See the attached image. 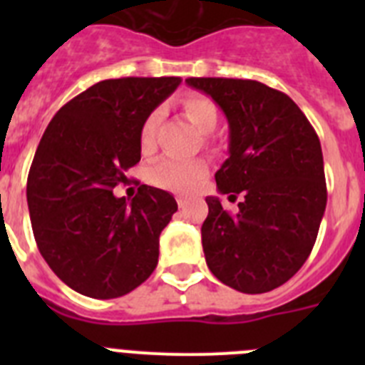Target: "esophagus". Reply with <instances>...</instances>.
Segmentation results:
<instances>
[{
  "instance_id": "obj_1",
  "label": "esophagus",
  "mask_w": 365,
  "mask_h": 365,
  "mask_svg": "<svg viewBox=\"0 0 365 365\" xmlns=\"http://www.w3.org/2000/svg\"><path fill=\"white\" fill-rule=\"evenodd\" d=\"M177 205H179V208H186V205H188V199L182 197V195H177Z\"/></svg>"
}]
</instances>
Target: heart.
Returning a JSON list of instances; mask_svg holds the SVG:
<instances>
[{"label":"heart","instance_id":"1","mask_svg":"<svg viewBox=\"0 0 365 365\" xmlns=\"http://www.w3.org/2000/svg\"><path fill=\"white\" fill-rule=\"evenodd\" d=\"M182 111H185V117L192 122V125L199 133L210 135L215 130V125H217V108L206 96H188L182 102ZM159 117L160 113L153 111L140 128V148L144 151L153 148ZM206 173H208V166L202 160L163 159L151 168L150 173H148V179L157 188L188 193L201 185Z\"/></svg>","mask_w":365,"mask_h":365}]
</instances>
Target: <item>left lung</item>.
<instances>
[{
	"instance_id": "obj_1",
	"label": "left lung",
	"mask_w": 365,
	"mask_h": 365,
	"mask_svg": "<svg viewBox=\"0 0 365 365\" xmlns=\"http://www.w3.org/2000/svg\"><path fill=\"white\" fill-rule=\"evenodd\" d=\"M228 120L221 193L243 195L237 214L206 197V265L235 291L261 294L294 276L314 247L327 205L320 138L292 98L256 80L188 78ZM228 197V199H230Z\"/></svg>"
}]
</instances>
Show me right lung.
<instances>
[{"instance_id": "obj_1", "label": "right lung", "mask_w": 365, "mask_h": 365, "mask_svg": "<svg viewBox=\"0 0 365 365\" xmlns=\"http://www.w3.org/2000/svg\"><path fill=\"white\" fill-rule=\"evenodd\" d=\"M179 83V76L102 80L69 100L38 144L27 179L34 240L53 272L80 294L118 298L157 267L175 199L143 185L125 201L113 188L140 160L144 120Z\"/></svg>"}]
</instances>
